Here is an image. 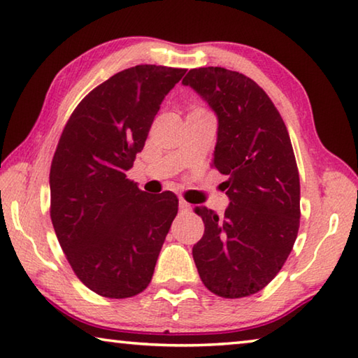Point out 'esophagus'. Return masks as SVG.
<instances>
[{
  "mask_svg": "<svg viewBox=\"0 0 358 358\" xmlns=\"http://www.w3.org/2000/svg\"><path fill=\"white\" fill-rule=\"evenodd\" d=\"M179 208L180 210H184V213H187V210H190V203H187L184 198H179Z\"/></svg>",
  "mask_w": 358,
  "mask_h": 358,
  "instance_id": "1",
  "label": "esophagus"
}]
</instances>
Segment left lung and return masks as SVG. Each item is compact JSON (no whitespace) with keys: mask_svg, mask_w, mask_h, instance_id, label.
<instances>
[{"mask_svg":"<svg viewBox=\"0 0 358 358\" xmlns=\"http://www.w3.org/2000/svg\"><path fill=\"white\" fill-rule=\"evenodd\" d=\"M219 119L213 166L228 176L230 206L204 224L193 260L206 289L244 298L276 278L300 228V174L289 131L265 90L248 76L219 66L190 69L182 79Z\"/></svg>","mask_w":358,"mask_h":358,"instance_id":"8db88e82","label":"left lung"}]
</instances>
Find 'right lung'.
<instances>
[{"mask_svg":"<svg viewBox=\"0 0 358 358\" xmlns=\"http://www.w3.org/2000/svg\"><path fill=\"white\" fill-rule=\"evenodd\" d=\"M187 69L138 64L95 87L76 106L50 165V219L76 276L104 298L150 284L178 214L173 192L149 195L127 171L144 148L166 93Z\"/></svg>","mask_w":358,"mask_h":358,"instance_id":"obj_1","label":"right lung"}]
</instances>
